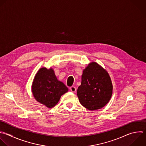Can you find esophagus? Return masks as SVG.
<instances>
[{
    "mask_svg": "<svg viewBox=\"0 0 146 146\" xmlns=\"http://www.w3.org/2000/svg\"><path fill=\"white\" fill-rule=\"evenodd\" d=\"M70 91H72V92H76V87H74V86H71V87L70 88Z\"/></svg>",
    "mask_w": 146,
    "mask_h": 146,
    "instance_id": "esophagus-1",
    "label": "esophagus"
}]
</instances>
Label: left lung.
Instances as JSON below:
<instances>
[{"instance_id": "8db88e82", "label": "left lung", "mask_w": 146, "mask_h": 146, "mask_svg": "<svg viewBox=\"0 0 146 146\" xmlns=\"http://www.w3.org/2000/svg\"><path fill=\"white\" fill-rule=\"evenodd\" d=\"M112 94V84L108 72L95 62L83 70L81 85L77 90L80 104L89 110H96L106 106Z\"/></svg>"}]
</instances>
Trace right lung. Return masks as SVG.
<instances>
[{"mask_svg": "<svg viewBox=\"0 0 146 146\" xmlns=\"http://www.w3.org/2000/svg\"><path fill=\"white\" fill-rule=\"evenodd\" d=\"M68 89L59 81L52 68H40L36 74L32 85V92L35 99L48 108L54 107L61 96Z\"/></svg>", "mask_w": 146, "mask_h": 146, "instance_id": "1", "label": "right lung"}]
</instances>
